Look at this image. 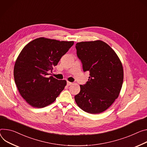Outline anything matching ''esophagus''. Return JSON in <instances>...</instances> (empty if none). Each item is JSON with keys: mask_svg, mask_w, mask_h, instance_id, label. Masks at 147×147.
<instances>
[{"mask_svg": "<svg viewBox=\"0 0 147 147\" xmlns=\"http://www.w3.org/2000/svg\"><path fill=\"white\" fill-rule=\"evenodd\" d=\"M71 84H73V83H71L70 82H67V86H71Z\"/></svg>", "mask_w": 147, "mask_h": 147, "instance_id": "34e87169", "label": "esophagus"}]
</instances>
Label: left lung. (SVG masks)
Masks as SVG:
<instances>
[{
    "instance_id": "8db88e82",
    "label": "left lung",
    "mask_w": 147,
    "mask_h": 147,
    "mask_svg": "<svg viewBox=\"0 0 147 147\" xmlns=\"http://www.w3.org/2000/svg\"><path fill=\"white\" fill-rule=\"evenodd\" d=\"M76 48L83 71L90 72L88 81L80 86L76 102L88 113H101L118 97L124 78L122 63L114 50L101 40L79 42Z\"/></svg>"
}]
</instances>
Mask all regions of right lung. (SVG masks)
<instances>
[{
	"mask_svg": "<svg viewBox=\"0 0 147 147\" xmlns=\"http://www.w3.org/2000/svg\"><path fill=\"white\" fill-rule=\"evenodd\" d=\"M73 41H59L40 37L26 45L14 66L15 82L21 96L35 108H43L54 102L67 82L49 76Z\"/></svg>",
	"mask_w": 147,
	"mask_h": 147,
	"instance_id": "add662e5",
	"label": "right lung"
}]
</instances>
